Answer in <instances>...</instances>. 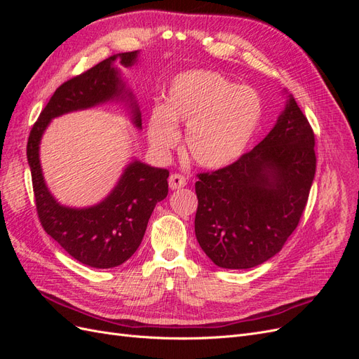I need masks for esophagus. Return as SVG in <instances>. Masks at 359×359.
I'll return each mask as SVG.
<instances>
[{"instance_id": "obj_1", "label": "esophagus", "mask_w": 359, "mask_h": 359, "mask_svg": "<svg viewBox=\"0 0 359 359\" xmlns=\"http://www.w3.org/2000/svg\"><path fill=\"white\" fill-rule=\"evenodd\" d=\"M187 181L186 178H184L181 173H172V175L169 177V187L170 190H178V189H182L184 186H186Z\"/></svg>"}]
</instances>
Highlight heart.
Returning <instances> with one entry per match:
<instances>
[{
	"instance_id": "heart-1",
	"label": "heart",
	"mask_w": 359,
	"mask_h": 359,
	"mask_svg": "<svg viewBox=\"0 0 359 359\" xmlns=\"http://www.w3.org/2000/svg\"><path fill=\"white\" fill-rule=\"evenodd\" d=\"M264 106L250 86L236 85L211 70L178 74L165 107H154L148 139L160 151L175 147L177 124H186V151L203 169H222L240 158L259 128Z\"/></svg>"
}]
</instances>
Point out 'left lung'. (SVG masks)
I'll return each mask as SVG.
<instances>
[{
  "instance_id": "obj_1",
  "label": "left lung",
  "mask_w": 359,
  "mask_h": 359,
  "mask_svg": "<svg viewBox=\"0 0 359 359\" xmlns=\"http://www.w3.org/2000/svg\"><path fill=\"white\" fill-rule=\"evenodd\" d=\"M316 172L314 135L287 95L273 130L223 169L199 173L194 232L226 269H248L277 255L298 222Z\"/></svg>"
}]
</instances>
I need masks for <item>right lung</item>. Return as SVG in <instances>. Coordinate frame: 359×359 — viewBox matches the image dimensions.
I'll return each instance as SVG.
<instances>
[{
	"label": "right lung",
	"instance_id": "obj_1",
	"mask_svg": "<svg viewBox=\"0 0 359 359\" xmlns=\"http://www.w3.org/2000/svg\"><path fill=\"white\" fill-rule=\"evenodd\" d=\"M137 58L139 50L116 53L64 82L41 111L28 137L27 157L43 229L72 257L93 268H114L133 256L142 243L156 203L168 196L169 170L133 158L102 202L72 208L61 205L46 186L40 165V142L53 118L107 102H124L135 127L142 128L137 102L119 70L133 67Z\"/></svg>",
	"mask_w": 359,
	"mask_h": 359
}]
</instances>
